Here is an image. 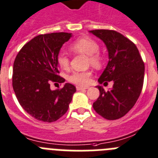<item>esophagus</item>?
<instances>
[{
	"label": "esophagus",
	"instance_id": "34e87169",
	"mask_svg": "<svg viewBox=\"0 0 158 158\" xmlns=\"http://www.w3.org/2000/svg\"><path fill=\"white\" fill-rule=\"evenodd\" d=\"M76 89H77V90H87V89H88V87H79V86H77V87H76Z\"/></svg>",
	"mask_w": 158,
	"mask_h": 158
}]
</instances>
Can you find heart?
<instances>
[{"label": "heart", "instance_id": "obj_1", "mask_svg": "<svg viewBox=\"0 0 158 158\" xmlns=\"http://www.w3.org/2000/svg\"><path fill=\"white\" fill-rule=\"evenodd\" d=\"M70 48L75 53L87 55L88 56V63L93 67L98 68L101 65L102 57L98 52L99 50V45L94 40L89 37L81 38L74 42ZM56 60L60 68L62 69L66 70L69 68L70 60L68 56L64 53H60ZM90 71H75L70 75L69 80L71 83L79 86H87L90 83Z\"/></svg>", "mask_w": 158, "mask_h": 158}]
</instances>
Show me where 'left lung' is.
Listing matches in <instances>:
<instances>
[{"label":"left lung","mask_w":158,"mask_h":158,"mask_svg":"<svg viewBox=\"0 0 158 158\" xmlns=\"http://www.w3.org/2000/svg\"><path fill=\"white\" fill-rule=\"evenodd\" d=\"M90 32L103 41L109 56V62L98 83L114 81L113 87L107 91L97 86L99 97L93 103V108L106 119L120 118L130 111L139 98L145 64L136 45L118 31L96 29Z\"/></svg>","instance_id":"1"}]
</instances>
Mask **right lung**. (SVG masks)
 Here are the masks:
<instances>
[{
  "label": "right lung",
  "mask_w": 158,
  "mask_h": 158,
  "mask_svg": "<svg viewBox=\"0 0 158 158\" xmlns=\"http://www.w3.org/2000/svg\"><path fill=\"white\" fill-rule=\"evenodd\" d=\"M71 33L54 32L39 35L24 44L13 64V87L23 109L31 116L45 123L58 120L68 111L74 85L51 90L52 83H64L59 75L57 56Z\"/></svg>",
  "instance_id": "right-lung-1"
}]
</instances>
